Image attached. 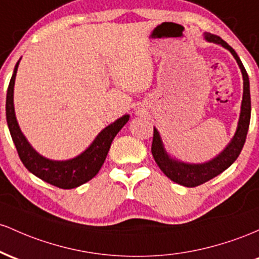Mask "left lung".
<instances>
[{
	"label": "left lung",
	"mask_w": 259,
	"mask_h": 259,
	"mask_svg": "<svg viewBox=\"0 0 259 259\" xmlns=\"http://www.w3.org/2000/svg\"><path fill=\"white\" fill-rule=\"evenodd\" d=\"M205 39L210 42L220 44L224 48L228 49L232 54V56L235 57V60L237 61V63H239L243 77L242 105H241L239 126H237L234 138L231 139V142L224 149L222 154H219L213 160L204 162V164H186V162H180L168 158L166 152L164 150V147H162L160 136H159L158 131L154 128L152 143V154L154 160L171 181L185 186V187H197V186L205 184L209 180L214 179L219 174H222L223 171H225L232 162L239 158L243 144L246 142L249 120H251V95H249L248 74H247L245 67L241 62L240 57L237 56L234 49L228 42L224 41L220 36L205 33Z\"/></svg>",
	"instance_id": "obj_1"
}]
</instances>
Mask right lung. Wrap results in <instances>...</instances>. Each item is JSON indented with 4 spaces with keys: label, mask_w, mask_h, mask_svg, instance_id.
Segmentation results:
<instances>
[{
    "label": "right lung",
    "mask_w": 259,
    "mask_h": 259,
    "mask_svg": "<svg viewBox=\"0 0 259 259\" xmlns=\"http://www.w3.org/2000/svg\"><path fill=\"white\" fill-rule=\"evenodd\" d=\"M19 61L14 67L13 75L10 80L6 98V118H7L8 128L12 136L13 143L16 145L17 152L22 160L23 165L34 174L36 177L41 179L48 184L56 186L63 190H71L78 186L85 184L92 180L99 172L104 161H105L110 145L116 137L120 130L128 121L130 116L124 115L117 121L107 126L99 133L91 147L85 152L78 155L72 160L54 161L39 155L35 150L28 143L23 133L20 132L18 122L16 120L13 106V88L16 79L17 69Z\"/></svg>",
    "instance_id": "obj_1"
}]
</instances>
